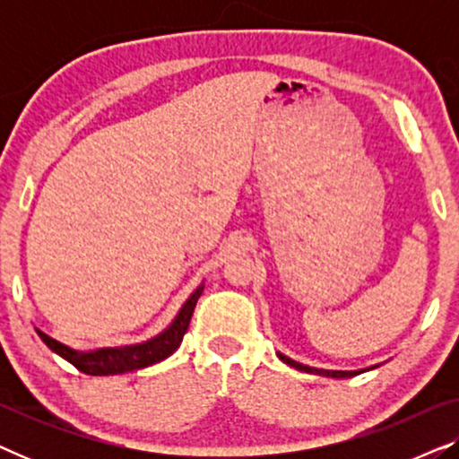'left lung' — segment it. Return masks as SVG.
Returning a JSON list of instances; mask_svg holds the SVG:
<instances>
[{
	"instance_id": "left-lung-1",
	"label": "left lung",
	"mask_w": 459,
	"mask_h": 459,
	"mask_svg": "<svg viewBox=\"0 0 459 459\" xmlns=\"http://www.w3.org/2000/svg\"><path fill=\"white\" fill-rule=\"evenodd\" d=\"M278 357H280V359L284 361V363H288V366L297 368V369H300V372H307V374L330 376V378H351V376H357V374H361V369H359V372H342V369H317V368L303 366V363L294 361V359H290V357H286V355H281V353H278Z\"/></svg>"
}]
</instances>
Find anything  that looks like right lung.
<instances>
[{
    "instance_id": "right-lung-1",
    "label": "right lung",
    "mask_w": 459,
    "mask_h": 459,
    "mask_svg": "<svg viewBox=\"0 0 459 459\" xmlns=\"http://www.w3.org/2000/svg\"><path fill=\"white\" fill-rule=\"evenodd\" d=\"M204 290V284H200L196 290L192 292V297L186 300L181 307L178 317L173 319L171 325L167 330H162L159 336L150 338L146 342L137 344H125V347H108V349H98L90 351V353H81L66 344L54 341L52 336L43 334L41 330H37V334L43 342L48 344L54 353H58L62 359L73 363L79 372L90 374V376H110V374H125L134 372V369L148 368L152 363H159L167 359L169 355H173L178 347L184 341V334L190 325L194 307H196L200 294Z\"/></svg>"
}]
</instances>
